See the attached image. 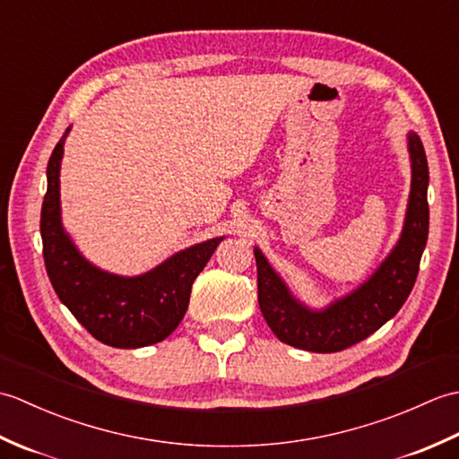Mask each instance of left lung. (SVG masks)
Segmentation results:
<instances>
[{
	"label": "left lung",
	"mask_w": 459,
	"mask_h": 459,
	"mask_svg": "<svg viewBox=\"0 0 459 459\" xmlns=\"http://www.w3.org/2000/svg\"><path fill=\"white\" fill-rule=\"evenodd\" d=\"M412 183L403 235L375 274L351 294L324 309H311L291 296L258 248V306L274 335L291 347L314 353H337L367 339L398 314L411 296L428 240V161L422 140L408 134Z\"/></svg>",
	"instance_id": "8db88e82"
}]
</instances>
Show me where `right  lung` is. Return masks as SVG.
Wrapping results in <instances>:
<instances>
[{
  "label": "right lung",
  "instance_id": "add662e5",
  "mask_svg": "<svg viewBox=\"0 0 459 459\" xmlns=\"http://www.w3.org/2000/svg\"><path fill=\"white\" fill-rule=\"evenodd\" d=\"M47 163L41 207L43 258L58 299L100 343L138 349L169 337L187 311L191 286L207 266L219 238L185 248L140 276H118L96 268L73 245L61 222V160L66 134Z\"/></svg>",
  "mask_w": 459,
  "mask_h": 459
}]
</instances>
